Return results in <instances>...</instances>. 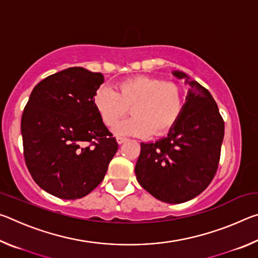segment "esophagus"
<instances>
[{
	"label": "esophagus",
	"instance_id": "obj_1",
	"mask_svg": "<svg viewBox=\"0 0 258 258\" xmlns=\"http://www.w3.org/2000/svg\"><path fill=\"white\" fill-rule=\"evenodd\" d=\"M116 140H117V143H118V145H121V143H124V142L127 141V139L121 138V137H117Z\"/></svg>",
	"mask_w": 258,
	"mask_h": 258
}]
</instances>
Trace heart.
Listing matches in <instances>:
<instances>
[{
  "instance_id": "b5f03b06",
  "label": "heart",
  "mask_w": 258,
  "mask_h": 258,
  "mask_svg": "<svg viewBox=\"0 0 258 258\" xmlns=\"http://www.w3.org/2000/svg\"><path fill=\"white\" fill-rule=\"evenodd\" d=\"M118 92L101 86L94 94L93 103L104 125L112 127L133 108V119L113 128L119 137L145 138L163 135L180 119L185 106L184 89L176 82L139 75L118 83Z\"/></svg>"
}]
</instances>
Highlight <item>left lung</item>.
Masks as SVG:
<instances>
[{
  "label": "left lung",
  "mask_w": 258,
  "mask_h": 258,
  "mask_svg": "<svg viewBox=\"0 0 258 258\" xmlns=\"http://www.w3.org/2000/svg\"><path fill=\"white\" fill-rule=\"evenodd\" d=\"M173 75L190 86L184 110L167 137L141 143L135 175L160 202L181 204L202 194L215 176L224 121L207 89L182 72Z\"/></svg>",
  "instance_id": "left-lung-1"
}]
</instances>
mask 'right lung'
Instances as JSON below:
<instances>
[{"label": "right lung", "mask_w": 258, "mask_h": 258, "mask_svg": "<svg viewBox=\"0 0 258 258\" xmlns=\"http://www.w3.org/2000/svg\"><path fill=\"white\" fill-rule=\"evenodd\" d=\"M101 73L71 67L34 87L21 117L24 156L33 180L61 199H78L106 175L118 143L93 98Z\"/></svg>", "instance_id": "right-lung-1"}]
</instances>
